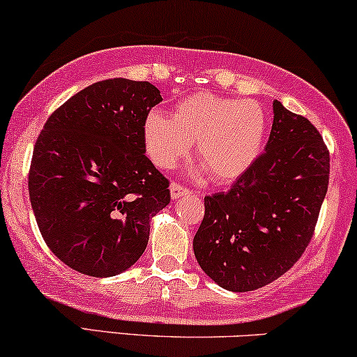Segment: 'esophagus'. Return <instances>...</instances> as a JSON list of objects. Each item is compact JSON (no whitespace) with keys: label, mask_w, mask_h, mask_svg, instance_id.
<instances>
[{"label":"esophagus","mask_w":357,"mask_h":357,"mask_svg":"<svg viewBox=\"0 0 357 357\" xmlns=\"http://www.w3.org/2000/svg\"><path fill=\"white\" fill-rule=\"evenodd\" d=\"M169 191H171V197H173V199H179V197L189 194V189L179 183H171Z\"/></svg>","instance_id":"obj_1"}]
</instances>
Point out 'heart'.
I'll list each match as a JSON object with an SVG mask.
<instances>
[{
	"label": "heart",
	"mask_w": 357,
	"mask_h": 357,
	"mask_svg": "<svg viewBox=\"0 0 357 357\" xmlns=\"http://www.w3.org/2000/svg\"><path fill=\"white\" fill-rule=\"evenodd\" d=\"M267 115L257 102L199 92L179 100L171 119L151 112L143 121V142L150 160L171 168L196 143V158L212 179L234 181L260 156Z\"/></svg>",
	"instance_id": "1"
}]
</instances>
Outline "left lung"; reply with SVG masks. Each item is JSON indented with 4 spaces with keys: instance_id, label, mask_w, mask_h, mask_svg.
Segmentation results:
<instances>
[{
    "instance_id": "obj_1",
    "label": "left lung",
    "mask_w": 357,
    "mask_h": 357,
    "mask_svg": "<svg viewBox=\"0 0 357 357\" xmlns=\"http://www.w3.org/2000/svg\"><path fill=\"white\" fill-rule=\"evenodd\" d=\"M328 183L321 135L275 100L265 153L229 191L204 197V219L192 241L197 264L225 290L272 283L308 247Z\"/></svg>"
}]
</instances>
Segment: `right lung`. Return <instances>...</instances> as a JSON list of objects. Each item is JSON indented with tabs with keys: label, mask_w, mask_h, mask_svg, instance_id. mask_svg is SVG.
Masks as SVG:
<instances>
[{
	"label": "right lung",
	"mask_w": 357,
	"mask_h": 357,
	"mask_svg": "<svg viewBox=\"0 0 357 357\" xmlns=\"http://www.w3.org/2000/svg\"><path fill=\"white\" fill-rule=\"evenodd\" d=\"M163 98L150 82L108 79L72 96L34 145L29 199L44 242L67 267L114 277L142 257L169 181L145 155L143 121Z\"/></svg>",
	"instance_id": "right-lung-1"
}]
</instances>
